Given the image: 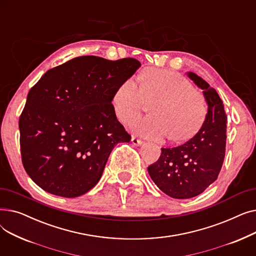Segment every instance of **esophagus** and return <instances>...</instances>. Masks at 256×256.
Instances as JSON below:
<instances>
[{
    "instance_id": "34e87169",
    "label": "esophagus",
    "mask_w": 256,
    "mask_h": 256,
    "mask_svg": "<svg viewBox=\"0 0 256 256\" xmlns=\"http://www.w3.org/2000/svg\"><path fill=\"white\" fill-rule=\"evenodd\" d=\"M132 143L134 145H136V146H141V145H143L144 141H142V140H140V139H138L136 137H132Z\"/></svg>"
}]
</instances>
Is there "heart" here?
Segmentation results:
<instances>
[{"label": "heart", "instance_id": "heart-1", "mask_svg": "<svg viewBox=\"0 0 256 256\" xmlns=\"http://www.w3.org/2000/svg\"><path fill=\"white\" fill-rule=\"evenodd\" d=\"M145 100H158L152 106V115L134 119L130 128L137 135L173 141L191 138L206 116V104L193 85L180 74L152 70L141 76V85L130 78L120 84L113 94L117 117L128 122L142 109Z\"/></svg>", "mask_w": 256, "mask_h": 256}]
</instances>
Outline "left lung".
<instances>
[{"instance_id": "1", "label": "left lung", "mask_w": 256, "mask_h": 256, "mask_svg": "<svg viewBox=\"0 0 256 256\" xmlns=\"http://www.w3.org/2000/svg\"><path fill=\"white\" fill-rule=\"evenodd\" d=\"M186 76L202 90L208 104L204 124L182 145L162 148L160 158L147 168L158 189L176 199L195 197L217 180L226 146L227 117L219 94L196 74Z\"/></svg>"}]
</instances>
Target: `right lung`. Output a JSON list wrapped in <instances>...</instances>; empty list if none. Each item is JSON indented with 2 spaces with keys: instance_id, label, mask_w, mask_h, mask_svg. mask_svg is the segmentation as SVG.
Returning a JSON list of instances; mask_svg holds the SVG:
<instances>
[{
  "instance_id": "right-lung-1",
  "label": "right lung",
  "mask_w": 256,
  "mask_h": 256,
  "mask_svg": "<svg viewBox=\"0 0 256 256\" xmlns=\"http://www.w3.org/2000/svg\"><path fill=\"white\" fill-rule=\"evenodd\" d=\"M140 66L134 58L76 57L48 70L32 87L20 117V152L38 186L74 198L98 182L114 146L130 141L112 100Z\"/></svg>"
}]
</instances>
